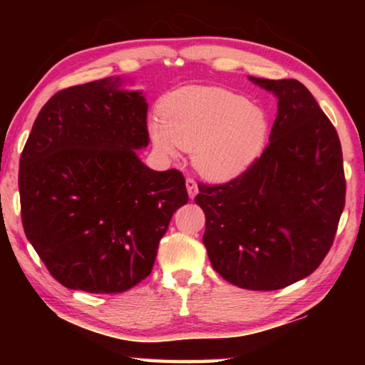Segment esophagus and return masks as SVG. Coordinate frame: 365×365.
Returning a JSON list of instances; mask_svg holds the SVG:
<instances>
[{
    "instance_id": "esophagus-1",
    "label": "esophagus",
    "mask_w": 365,
    "mask_h": 365,
    "mask_svg": "<svg viewBox=\"0 0 365 365\" xmlns=\"http://www.w3.org/2000/svg\"><path fill=\"white\" fill-rule=\"evenodd\" d=\"M187 191H188L190 200H193V197L197 195V185L193 178H187Z\"/></svg>"
}]
</instances>
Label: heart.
<instances>
[{"label":"heart","instance_id":"1","mask_svg":"<svg viewBox=\"0 0 365 365\" xmlns=\"http://www.w3.org/2000/svg\"><path fill=\"white\" fill-rule=\"evenodd\" d=\"M159 120L148 125L156 150L177 158L193 154L197 174L209 182H230L248 170L269 137L264 110L245 96L219 86H185L159 103Z\"/></svg>","mask_w":365,"mask_h":365}]
</instances>
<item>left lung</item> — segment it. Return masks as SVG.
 <instances>
[{
    "instance_id": "1",
    "label": "left lung",
    "mask_w": 365,
    "mask_h": 365,
    "mask_svg": "<svg viewBox=\"0 0 365 365\" xmlns=\"http://www.w3.org/2000/svg\"><path fill=\"white\" fill-rule=\"evenodd\" d=\"M279 100L269 146L242 175L197 185L202 237L214 270L245 289L270 292L306 279L329 252L344 207L338 133L294 78L250 77Z\"/></svg>"
}]
</instances>
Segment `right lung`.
<instances>
[{"label": "right lung", "mask_w": 365, "mask_h": 365, "mask_svg": "<svg viewBox=\"0 0 365 365\" xmlns=\"http://www.w3.org/2000/svg\"><path fill=\"white\" fill-rule=\"evenodd\" d=\"M122 83L108 77L58 91L21 154L26 237L61 285L86 293L145 280L172 215L188 202L180 172L140 160L148 103Z\"/></svg>", "instance_id": "add662e5"}]
</instances>
